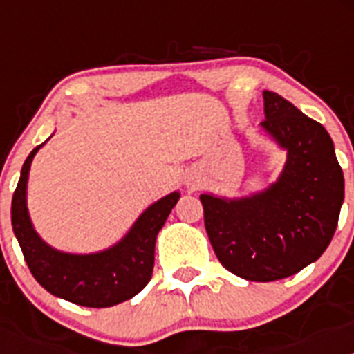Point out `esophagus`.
<instances>
[{"instance_id": "1", "label": "esophagus", "mask_w": 354, "mask_h": 354, "mask_svg": "<svg viewBox=\"0 0 354 354\" xmlns=\"http://www.w3.org/2000/svg\"><path fill=\"white\" fill-rule=\"evenodd\" d=\"M184 184H186V187L189 192H195V189H198V187L202 186V179H200L196 174H187L186 179H184Z\"/></svg>"}]
</instances>
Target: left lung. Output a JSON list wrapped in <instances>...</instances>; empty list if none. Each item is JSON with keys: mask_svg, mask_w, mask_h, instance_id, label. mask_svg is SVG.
Segmentation results:
<instances>
[{"mask_svg": "<svg viewBox=\"0 0 354 354\" xmlns=\"http://www.w3.org/2000/svg\"><path fill=\"white\" fill-rule=\"evenodd\" d=\"M261 127L282 150L277 183L241 198L200 195L216 257L248 282H274L317 261L344 202V174L330 134L282 95L264 90Z\"/></svg>", "mask_w": 354, "mask_h": 354, "instance_id": "obj_1", "label": "left lung"}]
</instances>
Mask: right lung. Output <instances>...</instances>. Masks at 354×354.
Masks as SVG:
<instances>
[{
    "label": "right lung",
    "mask_w": 354,
    "mask_h": 354,
    "mask_svg": "<svg viewBox=\"0 0 354 354\" xmlns=\"http://www.w3.org/2000/svg\"><path fill=\"white\" fill-rule=\"evenodd\" d=\"M42 145L31 150L24 161L21 179L12 196V228L31 274L53 296L81 306L106 308L127 301L152 277L156 239L171 209L179 202L180 193L174 192L149 205L129 232L102 252H60L37 234L28 212V177L31 161Z\"/></svg>",
    "instance_id": "obj_1"
}]
</instances>
